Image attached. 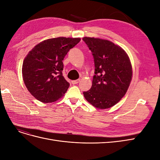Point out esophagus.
<instances>
[{
  "label": "esophagus",
  "instance_id": "34e87169",
  "mask_svg": "<svg viewBox=\"0 0 160 160\" xmlns=\"http://www.w3.org/2000/svg\"><path fill=\"white\" fill-rule=\"evenodd\" d=\"M79 81H80V79H77V80H75V81H72L71 83L72 84H77Z\"/></svg>",
  "mask_w": 160,
  "mask_h": 160
}]
</instances>
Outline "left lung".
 <instances>
[{"mask_svg": "<svg viewBox=\"0 0 160 160\" xmlns=\"http://www.w3.org/2000/svg\"><path fill=\"white\" fill-rule=\"evenodd\" d=\"M83 41L92 52L95 63L92 86L83 95L96 108H110L129 88L132 77L129 58L122 47L109 41L93 37H83Z\"/></svg>", "mask_w": 160, "mask_h": 160, "instance_id": "1", "label": "left lung"}]
</instances>
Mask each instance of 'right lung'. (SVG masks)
I'll return each mask as SVG.
<instances>
[{
	"label": "right lung",
	"mask_w": 160,
	"mask_h": 160,
	"mask_svg": "<svg viewBox=\"0 0 160 160\" xmlns=\"http://www.w3.org/2000/svg\"><path fill=\"white\" fill-rule=\"evenodd\" d=\"M80 38L57 37L45 40L29 51L23 61L24 83L31 94L42 103H52L65 95L69 87L62 76L68 51Z\"/></svg>",
	"instance_id": "obj_1"
}]
</instances>
